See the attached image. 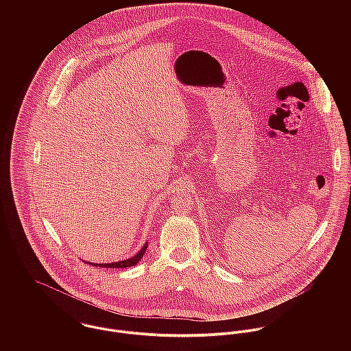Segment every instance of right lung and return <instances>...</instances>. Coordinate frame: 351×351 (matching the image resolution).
I'll use <instances>...</instances> for the list:
<instances>
[{"label": "right lung", "instance_id": "obj_1", "mask_svg": "<svg viewBox=\"0 0 351 351\" xmlns=\"http://www.w3.org/2000/svg\"><path fill=\"white\" fill-rule=\"evenodd\" d=\"M147 246H149V243L146 242L145 246L141 249V251H139L136 255H134V256H131V258H128V259H123V261L112 262V263H95V262H90V265H92V266H97V267H112V269L131 267V266H135V265L142 259V256L145 255V251L147 250ZM84 262H85V261H84Z\"/></svg>", "mask_w": 351, "mask_h": 351}]
</instances>
